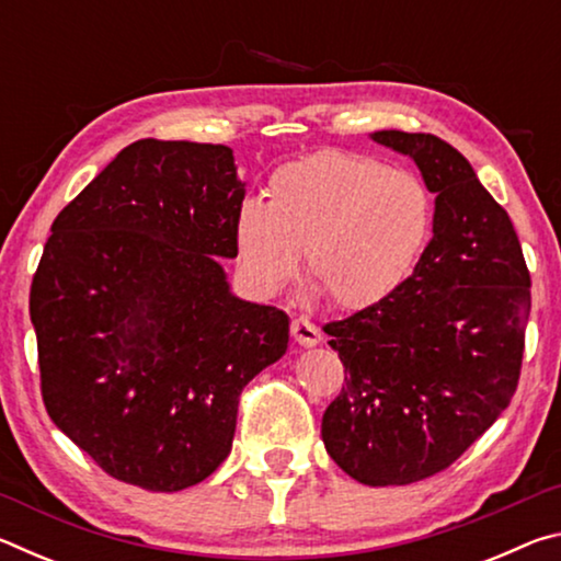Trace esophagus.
<instances>
[{
  "instance_id": "1",
  "label": "esophagus",
  "mask_w": 561,
  "mask_h": 561,
  "mask_svg": "<svg viewBox=\"0 0 561 561\" xmlns=\"http://www.w3.org/2000/svg\"><path fill=\"white\" fill-rule=\"evenodd\" d=\"M291 336L299 346H317L321 341V331L317 324H311L309 319H291Z\"/></svg>"
}]
</instances>
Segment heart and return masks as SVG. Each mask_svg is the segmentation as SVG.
Listing matches in <instances>:
<instances>
[{"label": "heart", "mask_w": 561, "mask_h": 561, "mask_svg": "<svg viewBox=\"0 0 561 561\" xmlns=\"http://www.w3.org/2000/svg\"><path fill=\"white\" fill-rule=\"evenodd\" d=\"M237 262L262 294L299 267L339 309H364L401 287L433 234V197L421 178L381 160L324 150L274 173L270 201L237 215Z\"/></svg>", "instance_id": "obj_1"}]
</instances>
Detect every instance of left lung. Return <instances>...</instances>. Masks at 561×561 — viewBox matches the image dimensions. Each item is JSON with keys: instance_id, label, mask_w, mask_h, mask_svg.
<instances>
[{"instance_id": "1", "label": "left lung", "mask_w": 561, "mask_h": 561, "mask_svg": "<svg viewBox=\"0 0 561 561\" xmlns=\"http://www.w3.org/2000/svg\"><path fill=\"white\" fill-rule=\"evenodd\" d=\"M374 140L421 168L435 193L433 237L391 297L324 324L346 376L321 438L346 474L386 488L450 468L505 411L531 282L510 215L458 150L431 133Z\"/></svg>"}]
</instances>
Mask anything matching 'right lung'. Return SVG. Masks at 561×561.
<instances>
[{
    "label": "right lung",
    "mask_w": 561,
    "mask_h": 561,
    "mask_svg": "<svg viewBox=\"0 0 561 561\" xmlns=\"http://www.w3.org/2000/svg\"><path fill=\"white\" fill-rule=\"evenodd\" d=\"M244 201L227 146L144 138L56 215L30 314L42 398L99 468L175 492L230 455L244 386L289 317L230 294Z\"/></svg>",
    "instance_id": "right-lung-1"
}]
</instances>
